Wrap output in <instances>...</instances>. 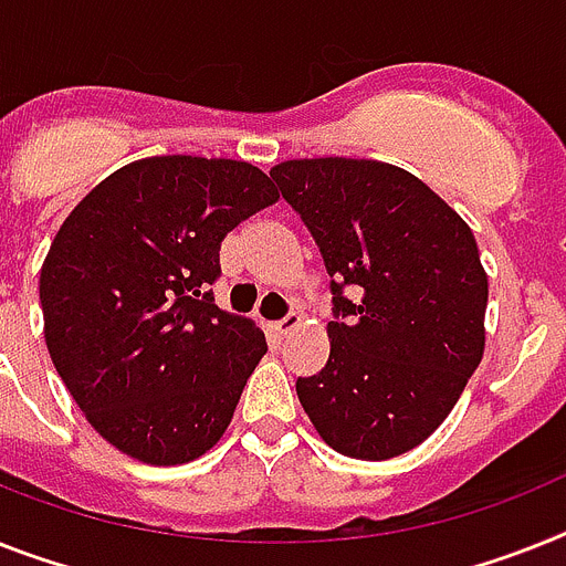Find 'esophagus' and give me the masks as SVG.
Masks as SVG:
<instances>
[{
  "mask_svg": "<svg viewBox=\"0 0 566 566\" xmlns=\"http://www.w3.org/2000/svg\"><path fill=\"white\" fill-rule=\"evenodd\" d=\"M298 325H302V316H298V313H287V316H282L279 322H273V331L284 339V336L293 334Z\"/></svg>",
  "mask_w": 566,
  "mask_h": 566,
  "instance_id": "1",
  "label": "esophagus"
}]
</instances>
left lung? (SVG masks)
<instances>
[{
    "label": "left lung",
    "instance_id": "obj_1",
    "mask_svg": "<svg viewBox=\"0 0 566 566\" xmlns=\"http://www.w3.org/2000/svg\"><path fill=\"white\" fill-rule=\"evenodd\" d=\"M270 178L311 230L334 293L331 356L296 379L298 402L345 458L411 452L481 365L489 282L472 230L420 178L379 160H284Z\"/></svg>",
    "mask_w": 566,
    "mask_h": 566
}]
</instances>
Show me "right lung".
<instances>
[{"mask_svg": "<svg viewBox=\"0 0 566 566\" xmlns=\"http://www.w3.org/2000/svg\"><path fill=\"white\" fill-rule=\"evenodd\" d=\"M275 201L259 166L164 155L99 180L63 221L40 273L45 345L114 449L178 467L221 440L268 342L216 305L218 250Z\"/></svg>", "mask_w": 566, "mask_h": 566, "instance_id": "1", "label": "right lung"}]
</instances>
